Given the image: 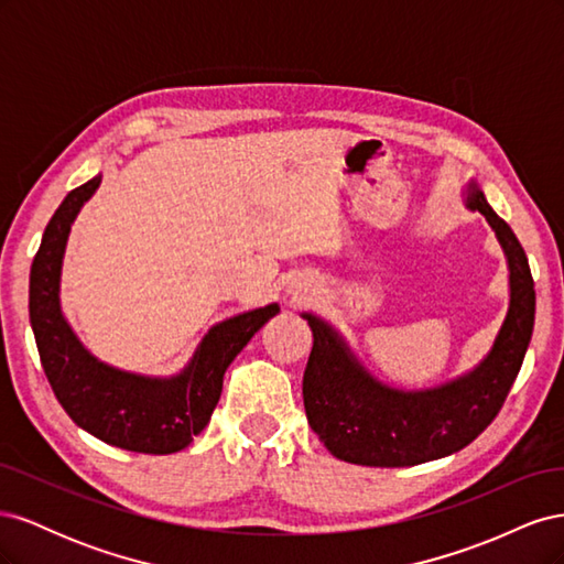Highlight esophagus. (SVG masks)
<instances>
[{
  "instance_id": "1",
  "label": "esophagus",
  "mask_w": 564,
  "mask_h": 564,
  "mask_svg": "<svg viewBox=\"0 0 564 564\" xmlns=\"http://www.w3.org/2000/svg\"><path fill=\"white\" fill-rule=\"evenodd\" d=\"M286 296L296 305L313 301L317 296V280L313 275H296L286 284Z\"/></svg>"
}]
</instances>
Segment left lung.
Returning a JSON list of instances; mask_svg holds the SVG:
<instances>
[{
    "mask_svg": "<svg viewBox=\"0 0 564 564\" xmlns=\"http://www.w3.org/2000/svg\"><path fill=\"white\" fill-rule=\"evenodd\" d=\"M464 204L487 218L508 265V311L475 367L429 388H398L371 373L332 322L301 313L313 332L305 416L336 458L377 468L425 464L470 445L499 414L532 340L536 292L522 245L475 178L464 187Z\"/></svg>",
    "mask_w": 564,
    "mask_h": 564,
    "instance_id": "obj_1",
    "label": "left lung"
}]
</instances>
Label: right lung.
<instances>
[{"label":"right lung","mask_w":564,"mask_h":564,"mask_svg":"<svg viewBox=\"0 0 564 564\" xmlns=\"http://www.w3.org/2000/svg\"><path fill=\"white\" fill-rule=\"evenodd\" d=\"M100 181L104 174L67 193L48 220L30 268V324L46 379L79 429L119 449L174 454L209 423L228 367L251 336L280 313V305L268 303L216 322L169 377L98 360L63 315L61 272L70 228Z\"/></svg>","instance_id":"add662e5"}]
</instances>
